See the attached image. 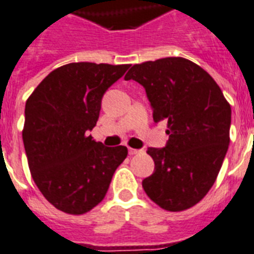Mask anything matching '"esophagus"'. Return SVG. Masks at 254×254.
<instances>
[{
  "mask_svg": "<svg viewBox=\"0 0 254 254\" xmlns=\"http://www.w3.org/2000/svg\"><path fill=\"white\" fill-rule=\"evenodd\" d=\"M139 152H141V150H137V148L129 147V155H137V154H139Z\"/></svg>",
  "mask_w": 254,
  "mask_h": 254,
  "instance_id": "34e87169",
  "label": "esophagus"
}]
</instances>
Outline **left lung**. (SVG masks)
I'll return each mask as SVG.
<instances>
[{"label":"left lung","instance_id":"left-lung-1","mask_svg":"<svg viewBox=\"0 0 254 254\" xmlns=\"http://www.w3.org/2000/svg\"><path fill=\"white\" fill-rule=\"evenodd\" d=\"M142 84L155 123L167 121L166 147H148L155 163L142 181L167 211L198 203L211 189L230 145L231 106L207 71L183 57L135 64L125 75Z\"/></svg>","mask_w":254,"mask_h":254}]
</instances>
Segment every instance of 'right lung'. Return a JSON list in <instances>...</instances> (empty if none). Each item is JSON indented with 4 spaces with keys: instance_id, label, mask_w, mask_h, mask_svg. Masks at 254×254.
Segmentation results:
<instances>
[{
    "instance_id": "right-lung-1",
    "label": "right lung",
    "mask_w": 254,
    "mask_h": 254,
    "mask_svg": "<svg viewBox=\"0 0 254 254\" xmlns=\"http://www.w3.org/2000/svg\"><path fill=\"white\" fill-rule=\"evenodd\" d=\"M130 65L71 63L49 73L27 99L22 131L35 184L56 209L80 215L106 197L125 146L88 135L104 92Z\"/></svg>"
}]
</instances>
